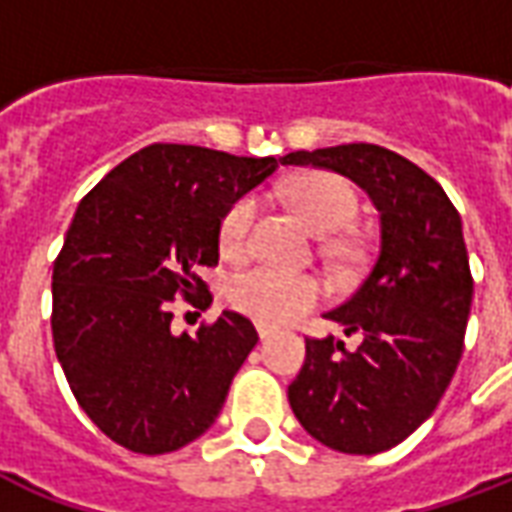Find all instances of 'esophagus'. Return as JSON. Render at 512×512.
<instances>
[{"label":"esophagus","mask_w":512,"mask_h":512,"mask_svg":"<svg viewBox=\"0 0 512 512\" xmlns=\"http://www.w3.org/2000/svg\"><path fill=\"white\" fill-rule=\"evenodd\" d=\"M257 334H260V340H268V337H274V329L271 326H257Z\"/></svg>","instance_id":"esophagus-1"}]
</instances>
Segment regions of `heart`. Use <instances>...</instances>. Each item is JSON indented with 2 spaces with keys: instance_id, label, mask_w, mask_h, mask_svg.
<instances>
[{
  "instance_id": "obj_1",
  "label": "heart",
  "mask_w": 512,
  "mask_h": 512,
  "mask_svg": "<svg viewBox=\"0 0 512 512\" xmlns=\"http://www.w3.org/2000/svg\"><path fill=\"white\" fill-rule=\"evenodd\" d=\"M288 205L296 211L307 230L315 235H332L340 227L351 222L356 211V197L351 186L329 172H310L301 175L285 189ZM257 205L252 197H238L227 208L222 224H219V244L227 255L244 252L249 241V230L255 222ZM321 279L299 271H285L277 266H255L235 274L227 299L235 310H241L249 318H255L268 326L293 321L296 315L310 310L321 299Z\"/></svg>"
}]
</instances>
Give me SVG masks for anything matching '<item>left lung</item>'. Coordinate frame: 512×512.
<instances>
[{
	"mask_svg": "<svg viewBox=\"0 0 512 512\" xmlns=\"http://www.w3.org/2000/svg\"><path fill=\"white\" fill-rule=\"evenodd\" d=\"M279 161L354 180L378 211L376 263L351 299L323 315L359 345L307 340L304 367L288 386L312 439L376 455L433 414L461 362L474 293L461 216L428 172L386 147L356 142Z\"/></svg>",
	"mask_w": 512,
	"mask_h": 512,
	"instance_id": "left-lung-1",
	"label": "left lung"
}]
</instances>
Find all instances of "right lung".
<instances>
[{
    "label": "right lung",
    "instance_id": "right-lung-1",
    "mask_svg": "<svg viewBox=\"0 0 512 512\" xmlns=\"http://www.w3.org/2000/svg\"><path fill=\"white\" fill-rule=\"evenodd\" d=\"M282 161L197 145H150L76 208L51 277V334L73 397L101 433L142 455L200 439L257 345L224 310L172 332V299L208 307L200 268L219 263V224Z\"/></svg>",
    "mask_w": 512,
    "mask_h": 512
}]
</instances>
